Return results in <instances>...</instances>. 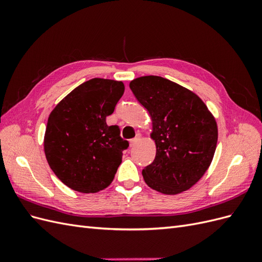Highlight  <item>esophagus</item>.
<instances>
[{
  "instance_id": "esophagus-1",
  "label": "esophagus",
  "mask_w": 262,
  "mask_h": 262,
  "mask_svg": "<svg viewBox=\"0 0 262 262\" xmlns=\"http://www.w3.org/2000/svg\"><path fill=\"white\" fill-rule=\"evenodd\" d=\"M141 140V136H137L136 138L134 139H132L131 141H130V147H133V146H136V144L138 143V142Z\"/></svg>"
}]
</instances>
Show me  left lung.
Segmentation results:
<instances>
[{
	"mask_svg": "<svg viewBox=\"0 0 262 262\" xmlns=\"http://www.w3.org/2000/svg\"><path fill=\"white\" fill-rule=\"evenodd\" d=\"M150 115L156 156L142 170L148 187L165 194L191 188L204 175L217 143L215 119L194 93L167 78L148 75L130 83Z\"/></svg>",
	"mask_w": 262,
	"mask_h": 262,
	"instance_id": "obj_1",
	"label": "left lung"
}]
</instances>
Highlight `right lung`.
I'll list each match as a JSON object with an SVG mask.
<instances>
[{"instance_id":"1","label":"right lung","mask_w":262,"mask_h":262,"mask_svg":"<svg viewBox=\"0 0 262 262\" xmlns=\"http://www.w3.org/2000/svg\"><path fill=\"white\" fill-rule=\"evenodd\" d=\"M124 92L122 82L92 78L52 110L45 134V154L52 171L69 188L94 193L115 178L129 142L118 125H108Z\"/></svg>"}]
</instances>
